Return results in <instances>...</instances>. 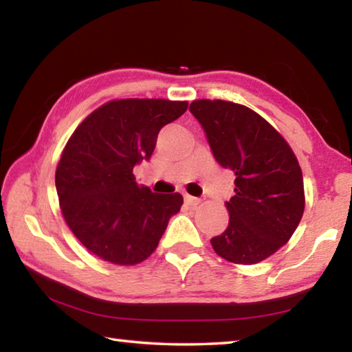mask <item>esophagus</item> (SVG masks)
I'll return each instance as SVG.
<instances>
[{"instance_id":"34e87169","label":"esophagus","mask_w":352,"mask_h":352,"mask_svg":"<svg viewBox=\"0 0 352 352\" xmlns=\"http://www.w3.org/2000/svg\"><path fill=\"white\" fill-rule=\"evenodd\" d=\"M184 200H186L189 206H197V204H200V201H201L200 198L192 197V195H186V197H184Z\"/></svg>"}]
</instances>
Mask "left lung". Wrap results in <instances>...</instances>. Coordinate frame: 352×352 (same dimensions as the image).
<instances>
[{
  "label": "left lung",
  "mask_w": 352,
  "mask_h": 352,
  "mask_svg": "<svg viewBox=\"0 0 352 352\" xmlns=\"http://www.w3.org/2000/svg\"><path fill=\"white\" fill-rule=\"evenodd\" d=\"M189 111L206 132L217 163L235 175V195L226 201L229 225L210 245L231 263H258L287 243L302 220L298 160L286 140L246 106L195 100Z\"/></svg>",
  "instance_id": "left-lung-1"
}]
</instances>
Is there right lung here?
<instances>
[{
  "label": "right lung",
  "mask_w": 352,
  "mask_h": 352,
  "mask_svg": "<svg viewBox=\"0 0 352 352\" xmlns=\"http://www.w3.org/2000/svg\"><path fill=\"white\" fill-rule=\"evenodd\" d=\"M186 109L188 101L112 100L70 135L56 166V194L70 231L101 260L142 263L180 210V194L140 186L133 166L151 158L160 129Z\"/></svg>",
  "instance_id": "obj_1"
}]
</instances>
